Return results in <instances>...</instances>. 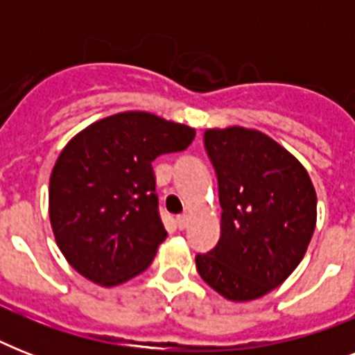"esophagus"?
Listing matches in <instances>:
<instances>
[{
    "mask_svg": "<svg viewBox=\"0 0 355 355\" xmlns=\"http://www.w3.org/2000/svg\"><path fill=\"white\" fill-rule=\"evenodd\" d=\"M188 223H189V217L186 216V214H182V216L177 217V227L180 228V230H184V228L188 227Z\"/></svg>",
    "mask_w": 355,
    "mask_h": 355,
    "instance_id": "esophagus-1",
    "label": "esophagus"
}]
</instances>
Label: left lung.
I'll return each mask as SVG.
<instances>
[{"mask_svg": "<svg viewBox=\"0 0 355 355\" xmlns=\"http://www.w3.org/2000/svg\"><path fill=\"white\" fill-rule=\"evenodd\" d=\"M205 147L219 184L221 237L197 254V270L227 300H256L286 282L308 250L317 225L313 182L256 128H206Z\"/></svg>", "mask_w": 355, "mask_h": 355, "instance_id": "obj_1", "label": "left lung"}]
</instances>
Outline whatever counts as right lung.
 Masks as SVG:
<instances>
[{
	"instance_id": "obj_1",
	"label": "right lung",
	"mask_w": 355,
	"mask_h": 355,
	"mask_svg": "<svg viewBox=\"0 0 355 355\" xmlns=\"http://www.w3.org/2000/svg\"><path fill=\"white\" fill-rule=\"evenodd\" d=\"M193 138L184 123L128 110L66 144L49 178V221L60 252L86 280L116 287L149 267L167 237L150 164Z\"/></svg>"
}]
</instances>
